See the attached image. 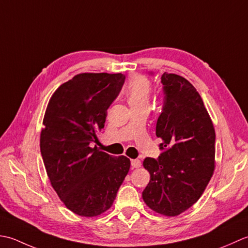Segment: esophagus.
Instances as JSON below:
<instances>
[{"label": "esophagus", "mask_w": 248, "mask_h": 248, "mask_svg": "<svg viewBox=\"0 0 248 248\" xmlns=\"http://www.w3.org/2000/svg\"><path fill=\"white\" fill-rule=\"evenodd\" d=\"M131 167L133 168H140L141 161L139 159H131Z\"/></svg>", "instance_id": "34e87169"}]
</instances>
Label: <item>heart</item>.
I'll list each match as a JSON object with an SVG mask.
<instances>
[{"label": "heart", "mask_w": 248, "mask_h": 248, "mask_svg": "<svg viewBox=\"0 0 248 248\" xmlns=\"http://www.w3.org/2000/svg\"><path fill=\"white\" fill-rule=\"evenodd\" d=\"M152 84L148 77L143 75H135L125 89V97L131 109L149 107Z\"/></svg>", "instance_id": "heart-1"}]
</instances>
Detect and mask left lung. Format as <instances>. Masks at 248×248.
Returning a JSON list of instances; mask_svg holds the SVG:
<instances>
[{"instance_id": "left-lung-1", "label": "left lung", "mask_w": 248, "mask_h": 248, "mask_svg": "<svg viewBox=\"0 0 248 248\" xmlns=\"http://www.w3.org/2000/svg\"><path fill=\"white\" fill-rule=\"evenodd\" d=\"M163 112L156 136L163 150L157 159L146 157L150 182L142 198L151 210L176 216L195 204L215 169V129L203 100L188 80L175 74L161 76Z\"/></svg>"}]
</instances>
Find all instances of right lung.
I'll list each match as a JSON object with an SVG mask.
<instances>
[{"instance_id":"add662e5","label":"right lung","mask_w":248,"mask_h":248,"mask_svg":"<svg viewBox=\"0 0 248 248\" xmlns=\"http://www.w3.org/2000/svg\"><path fill=\"white\" fill-rule=\"evenodd\" d=\"M124 81L122 74H79L48 103L40 152L55 193L77 215L94 217L110 209L129 171V158L94 145Z\"/></svg>"}]
</instances>
